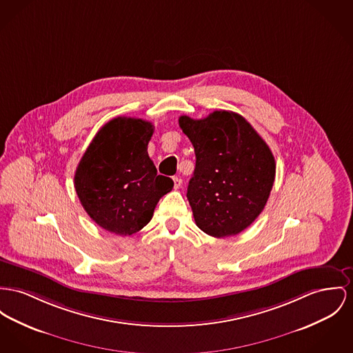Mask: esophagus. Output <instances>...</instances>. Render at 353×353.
<instances>
[{
    "label": "esophagus",
    "instance_id": "1",
    "mask_svg": "<svg viewBox=\"0 0 353 353\" xmlns=\"http://www.w3.org/2000/svg\"><path fill=\"white\" fill-rule=\"evenodd\" d=\"M172 182H174V188L175 190H178V188H181L182 186V179L181 178H172Z\"/></svg>",
    "mask_w": 353,
    "mask_h": 353
}]
</instances>
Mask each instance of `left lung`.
Returning a JSON list of instances; mask_svg holds the SVG:
<instances>
[{"mask_svg":"<svg viewBox=\"0 0 353 353\" xmlns=\"http://www.w3.org/2000/svg\"><path fill=\"white\" fill-rule=\"evenodd\" d=\"M195 151L188 199L196 226L223 238L250 226L263 210L276 176L269 145L250 123L232 111L179 118Z\"/></svg>","mask_w":353,"mask_h":353,"instance_id":"1","label":"left lung"}]
</instances>
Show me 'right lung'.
<instances>
[{"mask_svg": "<svg viewBox=\"0 0 353 353\" xmlns=\"http://www.w3.org/2000/svg\"><path fill=\"white\" fill-rule=\"evenodd\" d=\"M154 125L119 117L94 135L74 174V188L87 214L110 233L131 235L152 218L159 199L174 188L158 175L147 145Z\"/></svg>", "mask_w": 353, "mask_h": 353, "instance_id": "add662e5", "label": "right lung"}]
</instances>
